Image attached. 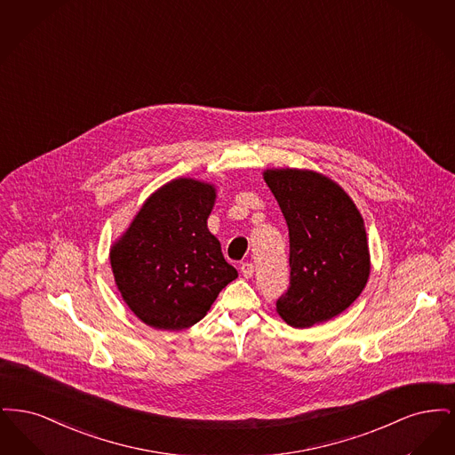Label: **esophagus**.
<instances>
[{
    "mask_svg": "<svg viewBox=\"0 0 455 455\" xmlns=\"http://www.w3.org/2000/svg\"><path fill=\"white\" fill-rule=\"evenodd\" d=\"M240 271H242L243 278H252V275H254V264H252V262H243V264L240 266Z\"/></svg>",
    "mask_w": 455,
    "mask_h": 455,
    "instance_id": "1",
    "label": "esophagus"
}]
</instances>
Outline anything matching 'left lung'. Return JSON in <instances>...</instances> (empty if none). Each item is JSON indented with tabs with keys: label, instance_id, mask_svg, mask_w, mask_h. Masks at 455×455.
<instances>
[{
	"label": "left lung",
	"instance_id": "8db88e82",
	"mask_svg": "<svg viewBox=\"0 0 455 455\" xmlns=\"http://www.w3.org/2000/svg\"><path fill=\"white\" fill-rule=\"evenodd\" d=\"M290 235V288L276 302L293 327L325 323L363 291L370 252L363 218L341 186L314 171L269 169Z\"/></svg>",
	"mask_w": 455,
	"mask_h": 455
}]
</instances>
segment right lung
<instances>
[{
    "label": "right lung",
    "mask_w": 455,
    "mask_h": 455,
    "mask_svg": "<svg viewBox=\"0 0 455 455\" xmlns=\"http://www.w3.org/2000/svg\"><path fill=\"white\" fill-rule=\"evenodd\" d=\"M215 186L173 179L155 191L110 247L117 290L138 319L180 331L199 323L238 276L208 230Z\"/></svg>",
    "instance_id": "1"
}]
</instances>
